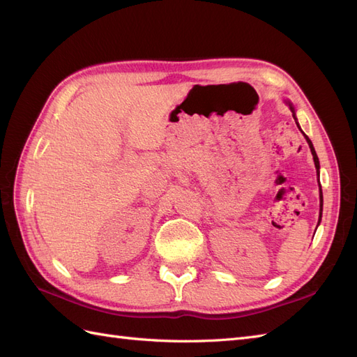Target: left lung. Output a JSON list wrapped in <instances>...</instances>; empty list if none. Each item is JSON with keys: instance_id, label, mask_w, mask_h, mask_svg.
Masks as SVG:
<instances>
[{"instance_id": "8db88e82", "label": "left lung", "mask_w": 357, "mask_h": 357, "mask_svg": "<svg viewBox=\"0 0 357 357\" xmlns=\"http://www.w3.org/2000/svg\"><path fill=\"white\" fill-rule=\"evenodd\" d=\"M290 109H291V112H294V107L290 105ZM295 113V112H294ZM305 138H307V142H308V146H310V149H311V153H312V159H314V164H316V168H317V174H319V168H320V165H319V158H317V155H316V150H314V147H312V143L310 142V138L305 135ZM320 201H321V204H320V218H321V207H323V197H321V188H320ZM319 222H320V219H319Z\"/></svg>"}]
</instances>
